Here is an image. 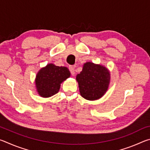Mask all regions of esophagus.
Masks as SVG:
<instances>
[{"mask_svg":"<svg viewBox=\"0 0 150 150\" xmlns=\"http://www.w3.org/2000/svg\"><path fill=\"white\" fill-rule=\"evenodd\" d=\"M74 66H69V69L70 71V73L72 75H75V70H74Z\"/></svg>","mask_w":150,"mask_h":150,"instance_id":"1","label":"esophagus"}]
</instances>
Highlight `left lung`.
<instances>
[{
    "label": "left lung",
    "mask_w": 150,
    "mask_h": 150,
    "mask_svg": "<svg viewBox=\"0 0 150 150\" xmlns=\"http://www.w3.org/2000/svg\"><path fill=\"white\" fill-rule=\"evenodd\" d=\"M81 95L85 99L95 100L107 91L110 80L108 69L104 66L87 62L76 77Z\"/></svg>",
    "instance_id": "1"
}]
</instances>
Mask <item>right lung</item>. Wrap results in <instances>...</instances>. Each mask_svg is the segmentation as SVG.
Segmentation results:
<instances>
[{
  "label": "right lung",
  "instance_id": "obj_1",
  "mask_svg": "<svg viewBox=\"0 0 150 150\" xmlns=\"http://www.w3.org/2000/svg\"><path fill=\"white\" fill-rule=\"evenodd\" d=\"M70 71L66 67H59L52 63L42 68L35 79V87L40 96L50 97L59 92L61 83L70 77Z\"/></svg>",
  "mask_w": 150,
  "mask_h": 150
}]
</instances>
